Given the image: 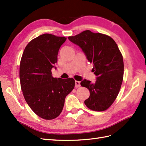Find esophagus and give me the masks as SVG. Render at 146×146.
Wrapping results in <instances>:
<instances>
[{
  "mask_svg": "<svg viewBox=\"0 0 146 146\" xmlns=\"http://www.w3.org/2000/svg\"><path fill=\"white\" fill-rule=\"evenodd\" d=\"M75 87L76 88H78L80 87V82L78 81H75Z\"/></svg>",
  "mask_w": 146,
  "mask_h": 146,
  "instance_id": "34e87169",
  "label": "esophagus"
}]
</instances>
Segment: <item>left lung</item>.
<instances>
[{
	"label": "left lung",
	"mask_w": 146,
	"mask_h": 146,
	"mask_svg": "<svg viewBox=\"0 0 146 146\" xmlns=\"http://www.w3.org/2000/svg\"><path fill=\"white\" fill-rule=\"evenodd\" d=\"M68 39L82 49L97 76L94 83L86 80L80 83L90 91L85 104L92 110H107L116 99L123 80V61L116 42L110 36L89 30Z\"/></svg>",
	"instance_id": "left-lung-1"
}]
</instances>
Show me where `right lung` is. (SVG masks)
I'll return each mask as SVG.
<instances>
[{
    "instance_id": "obj_1",
    "label": "right lung",
    "mask_w": 146,
    "mask_h": 146,
    "mask_svg": "<svg viewBox=\"0 0 146 146\" xmlns=\"http://www.w3.org/2000/svg\"><path fill=\"white\" fill-rule=\"evenodd\" d=\"M66 39L44 34L30 41L22 56L19 78L24 98L34 112L46 120L61 113L65 98L75 87L73 78H53L51 73Z\"/></svg>"
}]
</instances>
